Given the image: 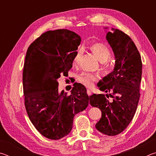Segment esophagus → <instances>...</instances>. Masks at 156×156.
Instances as JSON below:
<instances>
[{
    "instance_id": "34e87169",
    "label": "esophagus",
    "mask_w": 156,
    "mask_h": 156,
    "mask_svg": "<svg viewBox=\"0 0 156 156\" xmlns=\"http://www.w3.org/2000/svg\"><path fill=\"white\" fill-rule=\"evenodd\" d=\"M87 94L89 95V96H90L91 95V91L89 90V89H87Z\"/></svg>"
}]
</instances>
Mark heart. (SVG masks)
<instances>
[{
  "label": "heart",
  "instance_id": "heart-1",
  "mask_svg": "<svg viewBox=\"0 0 156 156\" xmlns=\"http://www.w3.org/2000/svg\"><path fill=\"white\" fill-rule=\"evenodd\" d=\"M91 51L93 52V54L96 56L98 60L100 62H107L111 56V51L106 44L101 43H93L90 46ZM82 54L81 50L76 53V55L73 60V64L76 65L78 64ZM113 67L111 65H107L103 67V70L106 73H109L113 70ZM98 79V76L96 75L91 74L89 73H83L81 75L79 76L78 80L80 83H83L87 87H91L94 84V81H96Z\"/></svg>",
  "mask_w": 156,
  "mask_h": 156
}]
</instances>
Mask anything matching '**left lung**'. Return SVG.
I'll return each mask as SVG.
<instances>
[{"mask_svg": "<svg viewBox=\"0 0 156 156\" xmlns=\"http://www.w3.org/2000/svg\"><path fill=\"white\" fill-rule=\"evenodd\" d=\"M112 30V32L106 31V39L114 54V68L97 84L106 94H94L89 96L91 106L98 107L102 112L96 129L109 136L122 132L135 115L142 67L140 55L130 37L117 29ZM106 97H112V100L110 101Z\"/></svg>", "mask_w": 156, "mask_h": 156, "instance_id": "obj_1", "label": "left lung"}]
</instances>
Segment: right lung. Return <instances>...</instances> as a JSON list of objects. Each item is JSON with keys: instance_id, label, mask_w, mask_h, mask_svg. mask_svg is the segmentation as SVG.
Returning <instances> with one entry per match:
<instances>
[{"instance_id": "obj_1", "label": "right lung", "mask_w": 156, "mask_h": 156, "mask_svg": "<svg viewBox=\"0 0 156 156\" xmlns=\"http://www.w3.org/2000/svg\"><path fill=\"white\" fill-rule=\"evenodd\" d=\"M80 41V36L72 31H48L27 51L23 73L25 108L31 123L47 138L67 136L75 115L89 105L83 84L74 86L69 96L58 91V79L68 75Z\"/></svg>"}]
</instances>
